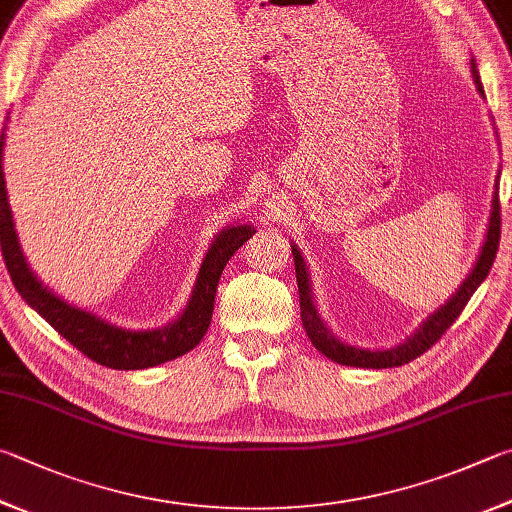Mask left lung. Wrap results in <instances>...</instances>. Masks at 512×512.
Listing matches in <instances>:
<instances>
[{
    "mask_svg": "<svg viewBox=\"0 0 512 512\" xmlns=\"http://www.w3.org/2000/svg\"><path fill=\"white\" fill-rule=\"evenodd\" d=\"M472 78L477 82V89L483 94L479 73L475 67V60H472ZM499 179V176H497ZM501 239V206H499V188H495V199H492V215H490V226L486 235V244L481 248V255L477 259V266L472 268L468 280L459 286V291L454 293L448 302H445L439 311L430 315V320L423 322V327L418 329L414 336L405 342V345L387 351H367V349H356L349 345H342L324 327L322 320L318 318V311H315L313 297H311V284H309V273H306V264L300 255V250L293 246V262H295V275H297V288H300V309H302V324L306 329V336L311 338L313 347L322 351L324 356L331 358L338 365L347 367H362V369H387V367H401L412 362L414 358L423 356V353L434 347L441 336L448 331L454 320L459 318L461 311L466 309L468 300L472 293L477 291V286L486 280L490 273L492 262L497 257Z\"/></svg>",
    "mask_w": 512,
    "mask_h": 512,
    "instance_id": "obj_1",
    "label": "left lung"
}]
</instances>
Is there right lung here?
<instances>
[{"label":"right lung","instance_id":"add662e5","mask_svg":"<svg viewBox=\"0 0 512 512\" xmlns=\"http://www.w3.org/2000/svg\"><path fill=\"white\" fill-rule=\"evenodd\" d=\"M253 232L255 230L250 226H235L224 230L212 241L201 264L199 280L194 286L188 309L174 324L159 331H125L114 327V324L102 322L96 315L76 309V306H69L37 282V277L24 262L20 244H17L2 172V255L17 293L80 353L109 369H147L179 358L197 347L210 327L219 277L224 273L228 259L235 255V250L244 246V241L253 237Z\"/></svg>","mask_w":512,"mask_h":512}]
</instances>
